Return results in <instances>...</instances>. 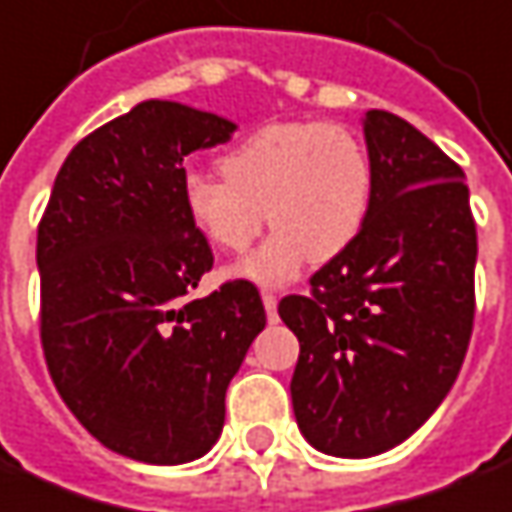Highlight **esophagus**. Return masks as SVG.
<instances>
[{"label":"esophagus","mask_w":512,"mask_h":512,"mask_svg":"<svg viewBox=\"0 0 512 512\" xmlns=\"http://www.w3.org/2000/svg\"><path fill=\"white\" fill-rule=\"evenodd\" d=\"M262 303H264V308H267V320L278 322V311H275V308H278V297L270 295V292H264Z\"/></svg>","instance_id":"1"}]
</instances>
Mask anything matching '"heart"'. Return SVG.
Listing matches in <instances>:
<instances>
[{"mask_svg":"<svg viewBox=\"0 0 512 512\" xmlns=\"http://www.w3.org/2000/svg\"><path fill=\"white\" fill-rule=\"evenodd\" d=\"M223 176L190 170L181 204L206 239L242 253L264 220L275 231L239 264V275L284 286L308 259L331 262L353 245L369 215L372 162L342 123H267L220 159Z\"/></svg>","mask_w":512,"mask_h":512,"instance_id":"obj_1","label":"heart"}]
</instances>
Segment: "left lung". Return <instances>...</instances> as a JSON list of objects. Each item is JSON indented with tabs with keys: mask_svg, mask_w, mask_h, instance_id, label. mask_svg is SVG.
Returning a JSON list of instances; mask_svg holds the SVG:
<instances>
[{
	"mask_svg": "<svg viewBox=\"0 0 512 512\" xmlns=\"http://www.w3.org/2000/svg\"><path fill=\"white\" fill-rule=\"evenodd\" d=\"M372 201L350 248L278 314L300 342L292 408L311 447L372 458L422 427L458 378L474 325L477 228L458 162L369 110Z\"/></svg>",
	"mask_w": 512,
	"mask_h": 512,
	"instance_id": "left-lung-1",
	"label": "left lung"
}]
</instances>
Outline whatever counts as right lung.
<instances>
[{
    "label": "right lung",
    "mask_w": 512,
    "mask_h": 512,
    "mask_svg": "<svg viewBox=\"0 0 512 512\" xmlns=\"http://www.w3.org/2000/svg\"><path fill=\"white\" fill-rule=\"evenodd\" d=\"M234 129L143 101L76 143L38 226L49 375L90 436L132 460L176 466L212 449L267 322L245 278L192 295L215 256L181 204L184 157Z\"/></svg>",
    "instance_id": "obj_1"
}]
</instances>
